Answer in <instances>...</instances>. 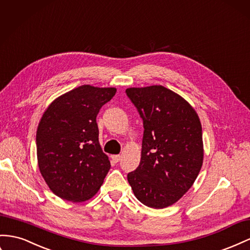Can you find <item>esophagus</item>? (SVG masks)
<instances>
[{"label":"esophagus","instance_id":"esophagus-1","mask_svg":"<svg viewBox=\"0 0 250 250\" xmlns=\"http://www.w3.org/2000/svg\"><path fill=\"white\" fill-rule=\"evenodd\" d=\"M111 159H112L114 163H118V162L121 160V156H120V154H114V156L111 157Z\"/></svg>","mask_w":250,"mask_h":250}]
</instances>
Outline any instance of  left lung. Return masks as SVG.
Wrapping results in <instances>:
<instances>
[{
  "label": "left lung",
  "instance_id": "8db88e82",
  "mask_svg": "<svg viewBox=\"0 0 250 250\" xmlns=\"http://www.w3.org/2000/svg\"><path fill=\"white\" fill-rule=\"evenodd\" d=\"M126 94L144 126L140 165L127 180L141 203L168 207L188 191L203 164L199 116L186 100L164 86L132 87Z\"/></svg>",
  "mask_w": 250,
  "mask_h": 250
}]
</instances>
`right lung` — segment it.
<instances>
[{"instance_id": "1", "label": "right lung", "mask_w": 250, "mask_h": 250, "mask_svg": "<svg viewBox=\"0 0 250 250\" xmlns=\"http://www.w3.org/2000/svg\"><path fill=\"white\" fill-rule=\"evenodd\" d=\"M117 89L82 85L57 98L37 130V156L42 177L61 199H91L110 169L99 143L97 116Z\"/></svg>"}]
</instances>
